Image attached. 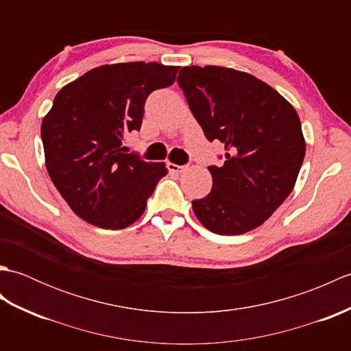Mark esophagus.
Listing matches in <instances>:
<instances>
[{
    "label": "esophagus",
    "mask_w": 351,
    "mask_h": 351,
    "mask_svg": "<svg viewBox=\"0 0 351 351\" xmlns=\"http://www.w3.org/2000/svg\"><path fill=\"white\" fill-rule=\"evenodd\" d=\"M167 169L170 173H181V171L185 170V166H178L175 162H167Z\"/></svg>",
    "instance_id": "esophagus-1"
}]
</instances>
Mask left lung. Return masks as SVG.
Instances as JSON below:
<instances>
[{"mask_svg":"<svg viewBox=\"0 0 351 351\" xmlns=\"http://www.w3.org/2000/svg\"><path fill=\"white\" fill-rule=\"evenodd\" d=\"M206 138L225 145L223 166H210V195L193 200L202 225L240 235L263 225L283 204L306 151L294 107L264 81L221 66H185L178 77Z\"/></svg>","mask_w":351,"mask_h":351,"instance_id":"left-lung-1","label":"left lung"}]
</instances>
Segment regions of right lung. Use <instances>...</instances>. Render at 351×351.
<instances>
[{
    "label": "right lung",
    "mask_w": 351,
    "mask_h": 351,
    "mask_svg": "<svg viewBox=\"0 0 351 351\" xmlns=\"http://www.w3.org/2000/svg\"><path fill=\"white\" fill-rule=\"evenodd\" d=\"M178 71L155 62L104 64L57 93L40 128L45 164L78 217L114 230L143 214L166 164L125 154L122 140L140 130L147 96L173 84Z\"/></svg>",
    "instance_id": "obj_1"
}]
</instances>
